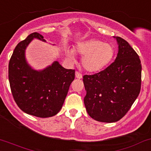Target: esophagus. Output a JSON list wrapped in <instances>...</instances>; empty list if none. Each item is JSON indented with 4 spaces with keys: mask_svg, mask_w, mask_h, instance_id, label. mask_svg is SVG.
<instances>
[{
    "mask_svg": "<svg viewBox=\"0 0 151 151\" xmlns=\"http://www.w3.org/2000/svg\"><path fill=\"white\" fill-rule=\"evenodd\" d=\"M75 77H77V79H82V75L81 73H79V72H75Z\"/></svg>",
    "mask_w": 151,
    "mask_h": 151,
    "instance_id": "esophagus-1",
    "label": "esophagus"
}]
</instances>
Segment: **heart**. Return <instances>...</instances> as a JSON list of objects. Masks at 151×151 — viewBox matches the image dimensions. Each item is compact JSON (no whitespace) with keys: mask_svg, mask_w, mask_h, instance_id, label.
Segmentation results:
<instances>
[{"mask_svg":"<svg viewBox=\"0 0 151 151\" xmlns=\"http://www.w3.org/2000/svg\"><path fill=\"white\" fill-rule=\"evenodd\" d=\"M74 53L82 56L81 65L88 72H96L110 64L115 55L114 46L99 39H89L79 43L74 50H67L68 59L74 60Z\"/></svg>","mask_w":151,"mask_h":151,"instance_id":"obj_1","label":"heart"}]
</instances>
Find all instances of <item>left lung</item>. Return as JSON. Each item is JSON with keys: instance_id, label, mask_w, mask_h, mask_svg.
I'll return each mask as SVG.
<instances>
[{"instance_id": "1", "label": "left lung", "mask_w": 151, "mask_h": 151, "mask_svg": "<svg viewBox=\"0 0 151 151\" xmlns=\"http://www.w3.org/2000/svg\"><path fill=\"white\" fill-rule=\"evenodd\" d=\"M118 44L115 62L92 75H84L87 94L84 103L87 113L102 122L120 120L130 110L141 87L140 58L128 42L114 36Z\"/></svg>"}]
</instances>
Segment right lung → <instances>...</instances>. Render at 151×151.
<instances>
[{"mask_svg": "<svg viewBox=\"0 0 151 151\" xmlns=\"http://www.w3.org/2000/svg\"><path fill=\"white\" fill-rule=\"evenodd\" d=\"M34 39L46 41L34 32L15 48L8 64L10 87L21 110L38 117H52L62 109L75 70L65 69L57 61L43 70L33 69L26 62L25 51Z\"/></svg>", "mask_w": 151, "mask_h": 151, "instance_id": "add662e5", "label": "right lung"}]
</instances>
